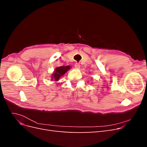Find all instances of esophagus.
Here are the masks:
<instances>
[{
  "instance_id": "1",
  "label": "esophagus",
  "mask_w": 147,
  "mask_h": 147,
  "mask_svg": "<svg viewBox=\"0 0 147 147\" xmlns=\"http://www.w3.org/2000/svg\"><path fill=\"white\" fill-rule=\"evenodd\" d=\"M74 66L76 69H78V68H80V64H78V63H75Z\"/></svg>"
}]
</instances>
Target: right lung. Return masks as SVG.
Returning a JSON list of instances; mask_svg holds the SVG:
<instances>
[{"label":"right lung","instance_id":"add662e5","mask_svg":"<svg viewBox=\"0 0 147 147\" xmlns=\"http://www.w3.org/2000/svg\"><path fill=\"white\" fill-rule=\"evenodd\" d=\"M70 66H61L57 67L55 69V73L53 74L52 78H54L55 81H57L61 76H63L67 71L70 69Z\"/></svg>","mask_w":147,"mask_h":147}]
</instances>
